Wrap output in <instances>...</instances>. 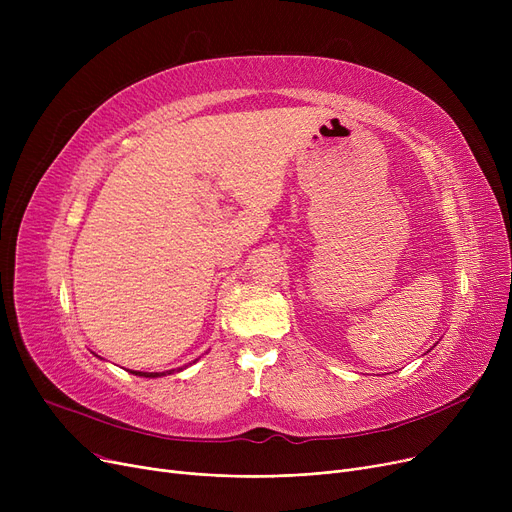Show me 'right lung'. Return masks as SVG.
I'll use <instances>...</instances> for the list:
<instances>
[{"instance_id":"1","label":"right lung","mask_w":512,"mask_h":512,"mask_svg":"<svg viewBox=\"0 0 512 512\" xmlns=\"http://www.w3.org/2000/svg\"><path fill=\"white\" fill-rule=\"evenodd\" d=\"M195 363V361H193ZM186 367V365H184ZM184 367H178V369H170V371H155V373H149V371H134V369H130V373H134V375H139V378H161V375H166V373H174V371H182Z\"/></svg>"}]
</instances>
